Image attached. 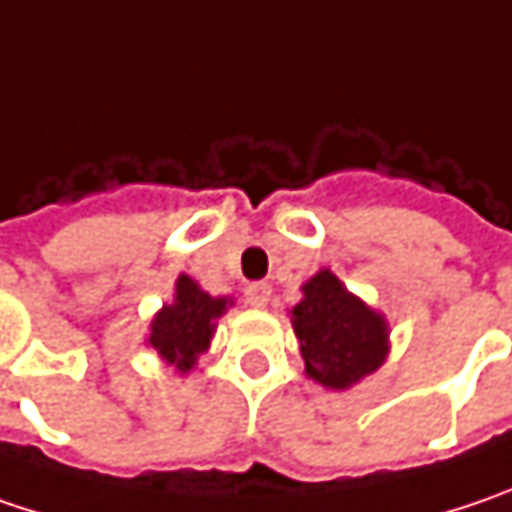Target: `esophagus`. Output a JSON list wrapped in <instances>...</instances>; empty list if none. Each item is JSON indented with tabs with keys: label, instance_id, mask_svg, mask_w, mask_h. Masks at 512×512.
Listing matches in <instances>:
<instances>
[{
	"label": "esophagus",
	"instance_id": "34e87169",
	"mask_svg": "<svg viewBox=\"0 0 512 512\" xmlns=\"http://www.w3.org/2000/svg\"><path fill=\"white\" fill-rule=\"evenodd\" d=\"M246 301L257 307V310H263V307H269V301H272V286L263 284V281H257V284L246 286Z\"/></svg>",
	"mask_w": 512,
	"mask_h": 512
}]
</instances>
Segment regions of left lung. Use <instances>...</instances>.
<instances>
[{
    "mask_svg": "<svg viewBox=\"0 0 512 512\" xmlns=\"http://www.w3.org/2000/svg\"><path fill=\"white\" fill-rule=\"evenodd\" d=\"M304 298L289 310L304 371L318 385L345 391L382 368L388 356V321L345 284L321 269L301 286Z\"/></svg>",
    "mask_w": 512,
    "mask_h": 512,
    "instance_id": "8db88e82",
    "label": "left lung"
}]
</instances>
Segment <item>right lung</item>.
<instances>
[{"label": "right lung", "instance_id": "add662e5", "mask_svg": "<svg viewBox=\"0 0 512 512\" xmlns=\"http://www.w3.org/2000/svg\"><path fill=\"white\" fill-rule=\"evenodd\" d=\"M228 307L231 298H214L205 289H199L194 278L179 275L173 301L165 304L150 321L147 345L179 374H188L196 365V356L205 353L211 345L217 318Z\"/></svg>", "mask_w": 512, "mask_h": 512}]
</instances>
